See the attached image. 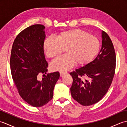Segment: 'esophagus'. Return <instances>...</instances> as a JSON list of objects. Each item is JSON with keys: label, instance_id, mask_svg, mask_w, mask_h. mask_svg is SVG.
Instances as JSON below:
<instances>
[{"label": "esophagus", "instance_id": "obj_1", "mask_svg": "<svg viewBox=\"0 0 127 127\" xmlns=\"http://www.w3.org/2000/svg\"><path fill=\"white\" fill-rule=\"evenodd\" d=\"M67 73L66 72H63V71H61L60 72V76H63V75L66 74Z\"/></svg>", "mask_w": 127, "mask_h": 127}]
</instances>
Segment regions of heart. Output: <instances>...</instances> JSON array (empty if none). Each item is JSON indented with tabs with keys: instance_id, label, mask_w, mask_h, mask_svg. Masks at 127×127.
<instances>
[{
	"instance_id": "heart-1",
	"label": "heart",
	"mask_w": 127,
	"mask_h": 127,
	"mask_svg": "<svg viewBox=\"0 0 127 127\" xmlns=\"http://www.w3.org/2000/svg\"><path fill=\"white\" fill-rule=\"evenodd\" d=\"M100 44L96 37L80 29L62 32L56 38L49 37L44 43V50L48 58L58 56L65 48L66 54L51 64L53 71H66L76 63L85 66L98 55Z\"/></svg>"
}]
</instances>
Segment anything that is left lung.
I'll use <instances>...</instances> for the list:
<instances>
[{"mask_svg":"<svg viewBox=\"0 0 127 127\" xmlns=\"http://www.w3.org/2000/svg\"><path fill=\"white\" fill-rule=\"evenodd\" d=\"M116 69V53L111 39L102 32V45L95 59L70 73L73 79L70 88L72 98L83 106L98 102L111 85ZM87 78L83 80L82 78Z\"/></svg>","mask_w":127,"mask_h":127,"instance_id":"1","label":"left lung"}]
</instances>
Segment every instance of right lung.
<instances>
[{
	"label": "right lung",
	"instance_id": "obj_1",
	"mask_svg": "<svg viewBox=\"0 0 127 127\" xmlns=\"http://www.w3.org/2000/svg\"><path fill=\"white\" fill-rule=\"evenodd\" d=\"M44 29L41 25L24 29L16 36L11 52V72L16 87L21 98L34 107L42 106L52 100L54 87L60 76L56 71L37 80L38 74L47 71Z\"/></svg>",
	"mask_w": 127,
	"mask_h": 127
}]
</instances>
